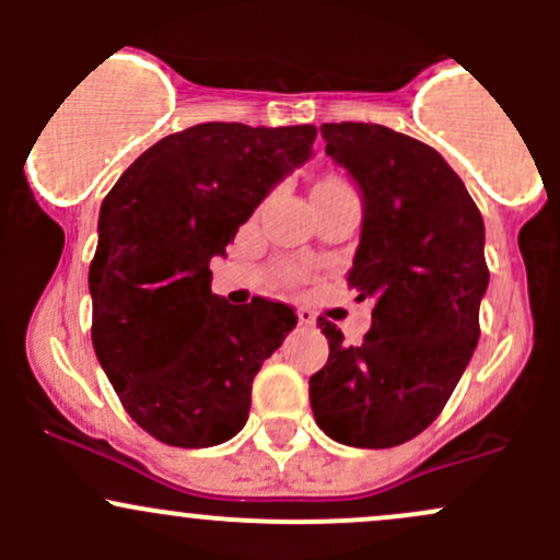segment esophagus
Segmentation results:
<instances>
[{
  "instance_id": "esophagus-1",
  "label": "esophagus",
  "mask_w": 560,
  "mask_h": 560,
  "mask_svg": "<svg viewBox=\"0 0 560 560\" xmlns=\"http://www.w3.org/2000/svg\"><path fill=\"white\" fill-rule=\"evenodd\" d=\"M298 322H301L303 327H314L316 325V314L312 312V308H298Z\"/></svg>"
}]
</instances>
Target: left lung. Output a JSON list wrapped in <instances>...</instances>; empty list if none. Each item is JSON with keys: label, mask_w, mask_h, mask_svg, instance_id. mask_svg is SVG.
Instances as JSON below:
<instances>
[{"label": "left lung", "mask_w": 560, "mask_h": 560, "mask_svg": "<svg viewBox=\"0 0 560 560\" xmlns=\"http://www.w3.org/2000/svg\"><path fill=\"white\" fill-rule=\"evenodd\" d=\"M322 138L363 195L347 281L374 312L358 347L319 316L330 354L308 398L336 442L398 447L436 420L477 349L490 281L482 213L444 156L409 135L341 121L322 124Z\"/></svg>", "instance_id": "obj_1"}]
</instances>
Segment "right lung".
Segmentation results:
<instances>
[{
  "instance_id": "1",
  "label": "right lung",
  "mask_w": 560,
  "mask_h": 560,
  "mask_svg": "<svg viewBox=\"0 0 560 560\" xmlns=\"http://www.w3.org/2000/svg\"><path fill=\"white\" fill-rule=\"evenodd\" d=\"M314 124L208 121L162 138L100 208L92 341L127 415L171 447H213L248 420L252 382L298 316L211 292V257L312 156Z\"/></svg>"
}]
</instances>
